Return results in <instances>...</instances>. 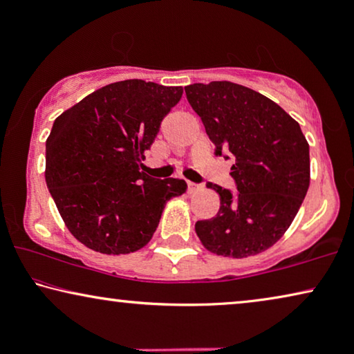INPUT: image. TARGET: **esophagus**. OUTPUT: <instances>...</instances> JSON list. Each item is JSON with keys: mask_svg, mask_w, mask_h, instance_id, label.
<instances>
[{"mask_svg": "<svg viewBox=\"0 0 354 354\" xmlns=\"http://www.w3.org/2000/svg\"><path fill=\"white\" fill-rule=\"evenodd\" d=\"M188 193H195L201 188V185H198V183H193V182H188Z\"/></svg>", "mask_w": 354, "mask_h": 354, "instance_id": "obj_1", "label": "esophagus"}]
</instances>
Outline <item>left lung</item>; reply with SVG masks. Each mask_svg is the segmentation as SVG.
Instances as JSON below:
<instances>
[{"label": "left lung", "instance_id": "1", "mask_svg": "<svg viewBox=\"0 0 354 354\" xmlns=\"http://www.w3.org/2000/svg\"><path fill=\"white\" fill-rule=\"evenodd\" d=\"M216 154L234 159L230 176L239 193L219 185L216 217L198 221L201 245L227 258H248L282 239L306 196L311 180L309 145L299 124L268 96L234 84L185 86Z\"/></svg>", "mask_w": 354, "mask_h": 354}]
</instances>
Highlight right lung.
I'll list each match as a JSON object with an SVG mask.
<instances>
[{"label": "right lung", "instance_id": "obj_1", "mask_svg": "<svg viewBox=\"0 0 354 354\" xmlns=\"http://www.w3.org/2000/svg\"><path fill=\"white\" fill-rule=\"evenodd\" d=\"M182 86L114 82L64 111L46 138L45 180L72 235L103 254H129L153 239L180 178L140 172L159 125Z\"/></svg>", "mask_w": 354, "mask_h": 354}]
</instances>
